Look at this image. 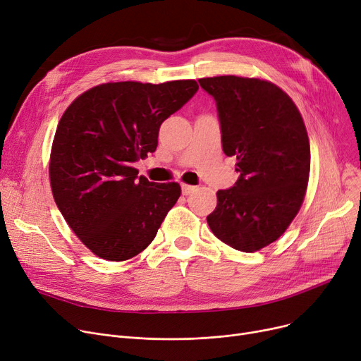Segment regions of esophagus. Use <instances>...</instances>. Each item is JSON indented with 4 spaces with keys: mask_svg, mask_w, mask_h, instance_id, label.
Instances as JSON below:
<instances>
[{
    "mask_svg": "<svg viewBox=\"0 0 361 361\" xmlns=\"http://www.w3.org/2000/svg\"><path fill=\"white\" fill-rule=\"evenodd\" d=\"M195 190H196L195 185H188V184H183L181 185V192H183L184 196H188L190 193H193Z\"/></svg>",
    "mask_w": 361,
    "mask_h": 361,
    "instance_id": "34e87169",
    "label": "esophagus"
}]
</instances>
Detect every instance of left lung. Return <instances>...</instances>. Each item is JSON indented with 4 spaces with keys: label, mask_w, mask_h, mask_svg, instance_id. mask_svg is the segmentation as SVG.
<instances>
[{
    "label": "left lung",
    "mask_w": 361,
    "mask_h": 361,
    "mask_svg": "<svg viewBox=\"0 0 361 361\" xmlns=\"http://www.w3.org/2000/svg\"><path fill=\"white\" fill-rule=\"evenodd\" d=\"M199 83L216 102L222 150L237 158L240 174L231 188L218 190L206 219L221 241L253 253L286 233L305 200L307 130L293 99L271 82L218 75Z\"/></svg>",
    "instance_id": "1"
}]
</instances>
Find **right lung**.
Here are the masks:
<instances>
[{
	"instance_id": "right-lung-1",
	"label": "right lung",
	"mask_w": 361,
	"mask_h": 361,
	"mask_svg": "<svg viewBox=\"0 0 361 361\" xmlns=\"http://www.w3.org/2000/svg\"><path fill=\"white\" fill-rule=\"evenodd\" d=\"M197 89L195 80L104 83L63 114L49 159L52 195L98 257L121 262L143 252L178 200V183H150L133 164L157 150L161 124Z\"/></svg>"
}]
</instances>
